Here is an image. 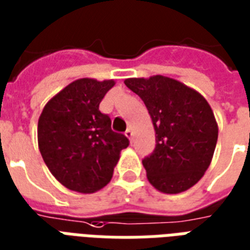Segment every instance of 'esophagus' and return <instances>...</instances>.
Instances as JSON below:
<instances>
[{
	"label": "esophagus",
	"instance_id": "esophagus-1",
	"mask_svg": "<svg viewBox=\"0 0 250 250\" xmlns=\"http://www.w3.org/2000/svg\"><path fill=\"white\" fill-rule=\"evenodd\" d=\"M125 136H126L129 140H132L133 138V130H132V127H127L126 129V132H125Z\"/></svg>",
	"mask_w": 250,
	"mask_h": 250
}]
</instances>
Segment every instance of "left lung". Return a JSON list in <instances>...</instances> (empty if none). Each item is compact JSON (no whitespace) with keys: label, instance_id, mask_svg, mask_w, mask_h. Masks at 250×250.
Returning <instances> with one entry per match:
<instances>
[{"label":"left lung","instance_id":"1","mask_svg":"<svg viewBox=\"0 0 250 250\" xmlns=\"http://www.w3.org/2000/svg\"><path fill=\"white\" fill-rule=\"evenodd\" d=\"M124 83L144 101L156 132V147L143 160L149 183L167 194L185 192L212 163L218 137L212 107L197 90L165 76Z\"/></svg>","mask_w":250,"mask_h":250}]
</instances>
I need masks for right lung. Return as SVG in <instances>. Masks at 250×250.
<instances>
[{"instance_id":"add662e5","label":"right lung","mask_w":250,"mask_h":250,"mask_svg":"<svg viewBox=\"0 0 250 250\" xmlns=\"http://www.w3.org/2000/svg\"><path fill=\"white\" fill-rule=\"evenodd\" d=\"M114 80L80 78L48 101L38 118V147L58 183L74 192L94 193L112 180L129 140L113 132L100 103Z\"/></svg>"}]
</instances>
